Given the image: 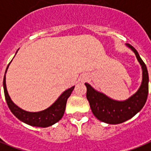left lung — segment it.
Listing matches in <instances>:
<instances>
[{
  "label": "left lung",
  "instance_id": "left-lung-1",
  "mask_svg": "<svg viewBox=\"0 0 151 151\" xmlns=\"http://www.w3.org/2000/svg\"><path fill=\"white\" fill-rule=\"evenodd\" d=\"M126 46L135 53L142 69V84L135 94L126 100L117 101L109 98L104 93L97 91L88 83H85L86 99L94 116L102 122L110 124L123 123L134 116L144 107L148 95L149 76L147 68L137 50L129 43H126Z\"/></svg>",
  "mask_w": 151,
  "mask_h": 151
}]
</instances>
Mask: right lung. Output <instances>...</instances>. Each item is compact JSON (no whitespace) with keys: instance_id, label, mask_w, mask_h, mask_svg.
Masks as SVG:
<instances>
[{"instance_id":"right-lung-1","label":"right lung","mask_w":151,"mask_h":151,"mask_svg":"<svg viewBox=\"0 0 151 151\" xmlns=\"http://www.w3.org/2000/svg\"><path fill=\"white\" fill-rule=\"evenodd\" d=\"M17 52H18V51H17ZM9 65V64L6 68L5 76H4L3 87H4V92H5V100H6L9 108L10 109L12 113L14 114L18 120H20L22 122L27 124L29 125H31V126L46 128V127H49L54 124H56V122H58L62 118L63 115L65 113L66 102L73 91L74 86H72L68 90L65 91L61 95H60L59 98L57 99L49 108H47L45 110L36 111V112L27 111L15 104L12 101L8 94L7 88H6V83H5V73L7 72Z\"/></svg>"}]
</instances>
